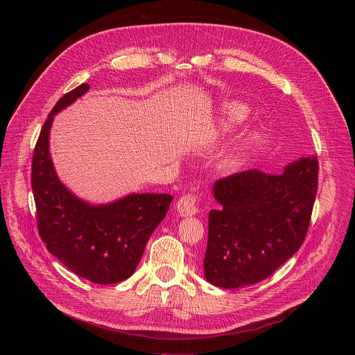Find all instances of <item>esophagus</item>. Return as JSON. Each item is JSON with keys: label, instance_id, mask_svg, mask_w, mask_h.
I'll return each instance as SVG.
<instances>
[{"label": "esophagus", "instance_id": "34e87169", "mask_svg": "<svg viewBox=\"0 0 355 355\" xmlns=\"http://www.w3.org/2000/svg\"><path fill=\"white\" fill-rule=\"evenodd\" d=\"M200 196L198 193L189 192L184 193L178 202H177V211L181 216H192L198 212V205H199Z\"/></svg>", "mask_w": 355, "mask_h": 355}]
</instances>
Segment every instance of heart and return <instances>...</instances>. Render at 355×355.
Wrapping results in <instances>:
<instances>
[{"instance_id":"b5f03b06","label":"heart","mask_w":355,"mask_h":355,"mask_svg":"<svg viewBox=\"0 0 355 355\" xmlns=\"http://www.w3.org/2000/svg\"><path fill=\"white\" fill-rule=\"evenodd\" d=\"M247 116V110L245 107L240 105V104H227L225 108H223V112H222V118H220V125L223 128H230L241 121H244V118ZM240 163V156L239 155H229L226 156L220 166L223 170L226 171H230L233 170L237 164Z\"/></svg>"}]
</instances>
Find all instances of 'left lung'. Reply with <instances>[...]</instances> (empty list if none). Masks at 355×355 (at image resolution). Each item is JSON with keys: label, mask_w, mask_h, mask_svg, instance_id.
I'll return each instance as SVG.
<instances>
[{"label": "left lung", "mask_w": 355, "mask_h": 355, "mask_svg": "<svg viewBox=\"0 0 355 355\" xmlns=\"http://www.w3.org/2000/svg\"><path fill=\"white\" fill-rule=\"evenodd\" d=\"M319 162L299 159L282 174L236 173L214 185L207 279L225 289L254 285L275 272L305 241L318 192Z\"/></svg>", "instance_id": "8db88e82"}]
</instances>
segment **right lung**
<instances>
[{"label":"right lung","mask_w":355,"mask_h":355,"mask_svg":"<svg viewBox=\"0 0 355 355\" xmlns=\"http://www.w3.org/2000/svg\"><path fill=\"white\" fill-rule=\"evenodd\" d=\"M89 89L81 84L64 94L42 126L32 157L36 222L49 252L70 271L94 284L129 278L147 240L166 218L173 196L132 193L110 205L94 207L76 198L58 178L49 155L53 116Z\"/></svg>","instance_id":"right-lung-1"}]
</instances>
